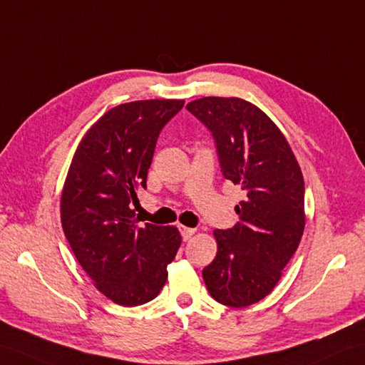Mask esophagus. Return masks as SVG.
Here are the masks:
<instances>
[{"label":"esophagus","mask_w":365,"mask_h":365,"mask_svg":"<svg viewBox=\"0 0 365 365\" xmlns=\"http://www.w3.org/2000/svg\"><path fill=\"white\" fill-rule=\"evenodd\" d=\"M194 228H190V227H185V225H180V233H182V238H183V241H188L191 236L194 235Z\"/></svg>","instance_id":"1"}]
</instances>
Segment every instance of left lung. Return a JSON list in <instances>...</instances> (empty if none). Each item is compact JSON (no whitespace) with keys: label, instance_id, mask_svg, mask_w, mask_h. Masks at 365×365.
I'll list each match as a JSON object with an SVG mask.
<instances>
[{"label":"left lung","instance_id":"left-lung-1","mask_svg":"<svg viewBox=\"0 0 365 365\" xmlns=\"http://www.w3.org/2000/svg\"><path fill=\"white\" fill-rule=\"evenodd\" d=\"M213 135L222 175L245 197L240 222L215 230L216 258L202 270L211 297L232 308L274 289L304 228V183L297 160L270 118L240 98L208 96L186 106Z\"/></svg>","mask_w":365,"mask_h":365}]
</instances>
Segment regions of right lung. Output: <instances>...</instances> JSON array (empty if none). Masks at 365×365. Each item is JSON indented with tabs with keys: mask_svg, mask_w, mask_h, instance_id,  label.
Returning a JSON list of instances; mask_svg holds the SVG:
<instances>
[{
	"mask_svg": "<svg viewBox=\"0 0 365 365\" xmlns=\"http://www.w3.org/2000/svg\"><path fill=\"white\" fill-rule=\"evenodd\" d=\"M185 101L121 104L99 118L76 149L62 200L71 250L99 292L121 307L155 299L182 236L175 227L137 225L130 203L146 188L158 135Z\"/></svg>",
	"mask_w": 365,
	"mask_h": 365,
	"instance_id": "right-lung-1",
	"label": "right lung"
}]
</instances>
